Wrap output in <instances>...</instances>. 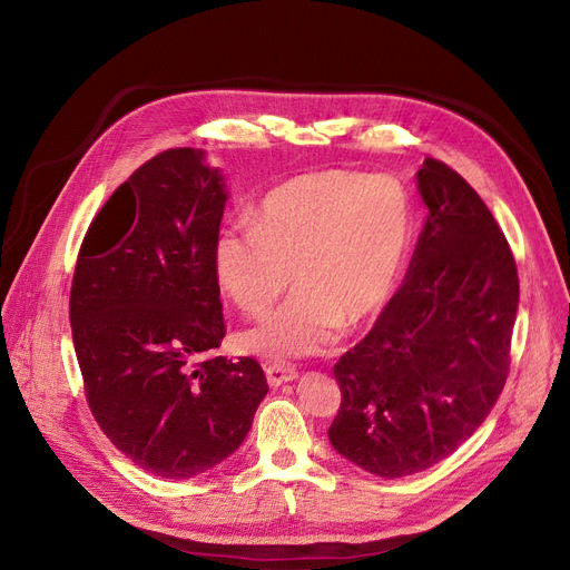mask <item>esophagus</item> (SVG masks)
<instances>
[{"mask_svg":"<svg viewBox=\"0 0 570 570\" xmlns=\"http://www.w3.org/2000/svg\"><path fill=\"white\" fill-rule=\"evenodd\" d=\"M265 376H267V383L273 387H279L284 383H291L297 379V372L288 365H267L265 367Z\"/></svg>","mask_w":570,"mask_h":570,"instance_id":"34e87169","label":"esophagus"}]
</instances>
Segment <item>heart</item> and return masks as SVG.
<instances>
[{
    "label": "heart",
    "mask_w": 570,
    "mask_h": 570,
    "mask_svg": "<svg viewBox=\"0 0 570 570\" xmlns=\"http://www.w3.org/2000/svg\"><path fill=\"white\" fill-rule=\"evenodd\" d=\"M252 224L219 230L215 277L239 312L263 316L293 269L297 291L243 335L245 351L279 363L325 353L342 325L357 331L379 316L411 239L409 205L393 179L340 168L284 179L256 203Z\"/></svg>",
    "instance_id": "b5f03b06"
}]
</instances>
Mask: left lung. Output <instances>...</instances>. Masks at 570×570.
I'll list each match as a JSON object with an SVG mask.
<instances>
[{
	"instance_id": "obj_1",
	"label": "left lung",
	"mask_w": 570,
	"mask_h": 570,
	"mask_svg": "<svg viewBox=\"0 0 570 570\" xmlns=\"http://www.w3.org/2000/svg\"><path fill=\"white\" fill-rule=\"evenodd\" d=\"M428 219L402 288L335 365V451L374 475L441 462L483 425L511 365L520 279L511 247L466 179L415 173Z\"/></svg>"
}]
</instances>
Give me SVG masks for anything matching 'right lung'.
Instances as JSON below:
<instances>
[{
	"label": "right lung",
	"mask_w": 570,
	"mask_h": 570,
	"mask_svg": "<svg viewBox=\"0 0 570 570\" xmlns=\"http://www.w3.org/2000/svg\"><path fill=\"white\" fill-rule=\"evenodd\" d=\"M226 200L203 149H166L101 207L73 273L87 404L117 451L170 481L233 455L267 395L254 357H207L226 335L213 265Z\"/></svg>",
	"instance_id": "add662e5"
}]
</instances>
